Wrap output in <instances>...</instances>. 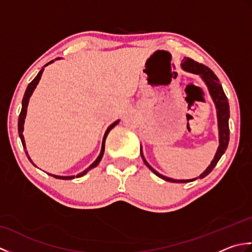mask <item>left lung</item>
Listing matches in <instances>:
<instances>
[{
  "label": "left lung",
  "instance_id": "left-lung-1",
  "mask_svg": "<svg viewBox=\"0 0 252 252\" xmlns=\"http://www.w3.org/2000/svg\"><path fill=\"white\" fill-rule=\"evenodd\" d=\"M181 67L184 71L198 74V76L202 79V81L205 82V84L207 85L209 94H210L213 103H215L216 109H217L218 130H219V147L217 149L215 158L212 159L211 163L209 164L208 168L199 175V178L202 179L211 172L213 168L217 165L219 160H220V158L222 157V155L225 153L226 148H227L228 141H229V127H228L229 105H228V100H227L226 95L223 91L222 85L220 84V81H219L218 77L215 73H213V71L210 68H208L207 66L202 65V63L192 61L189 57H185L184 60L182 61ZM141 156L144 160V162H145V164L149 168V170H152L155 174L164 181L173 182V183H189V182H192V181L198 179V178H195V179H190V180H174V179L168 178V176H164L162 174H160L159 172H157V171L155 170L152 165L146 161V159L143 155L142 148H141Z\"/></svg>",
  "mask_w": 252,
  "mask_h": 252
}]
</instances>
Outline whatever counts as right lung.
<instances>
[{"label":"right lung","mask_w":252,"mask_h":252,"mask_svg":"<svg viewBox=\"0 0 252 252\" xmlns=\"http://www.w3.org/2000/svg\"><path fill=\"white\" fill-rule=\"evenodd\" d=\"M56 60H61V57L56 58ZM54 62H55V61H52V62H50V63H47L46 65H44L43 68H42L41 70L39 71V73L36 74V77H35L33 80H32V81L28 84V87H27V90H26L25 95H24L23 103H21V111H20V115H19V118H18V133H19V137H20V140H21V143H23V146H24V149H25V152H26L27 157H28V159L30 160V162H31L32 164H33L34 167H36V165L33 163V161H32L30 156L28 155V152H27V149H26V143H25V137H24V134H23V132H24V125H25V119H26V116H27V108H28V104H29V99H30V97H31V95H32V93H33L34 89L36 88L37 83H39L40 79H41V77H42V73H43V71H44V68H45L46 66H49L50 63H54ZM119 121H120V120H117V121H115L114 123H111V125L108 126V129L106 130L105 135H104V137H103V143H101V149H100V153H99V155H98V157L96 158L95 161H94L92 164H91L89 168L85 169V170L83 171V172L79 173V174L77 175V178H81V176H83L84 174H87L91 169L97 167V164L100 162L101 158H103V156H104L106 137H107V135H108V133L110 132V130L112 129V127H115V126L118 125V123H119ZM47 174L52 175L53 178L60 179V180H72V179H74V175H70V176H62V175H55V174H51V173H47Z\"/></svg>","instance_id":"1"}]
</instances>
